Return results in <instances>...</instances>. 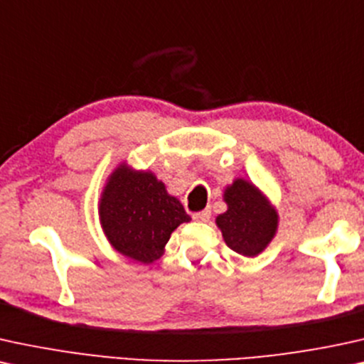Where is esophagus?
Segmentation results:
<instances>
[{"instance_id": "1", "label": "esophagus", "mask_w": 364, "mask_h": 364, "mask_svg": "<svg viewBox=\"0 0 364 364\" xmlns=\"http://www.w3.org/2000/svg\"><path fill=\"white\" fill-rule=\"evenodd\" d=\"M210 218H211V211L210 210L198 211V213L193 215V220H196V222H208Z\"/></svg>"}]
</instances>
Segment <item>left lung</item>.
<instances>
[{
  "mask_svg": "<svg viewBox=\"0 0 364 364\" xmlns=\"http://www.w3.org/2000/svg\"><path fill=\"white\" fill-rule=\"evenodd\" d=\"M225 201L228 210L216 216L225 243L240 255H259L277 232V211L245 179H235L225 190Z\"/></svg>",
  "mask_w": 364,
  "mask_h": 364,
  "instance_id": "left-lung-1",
  "label": "left lung"
}]
</instances>
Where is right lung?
Masks as SVG:
<instances>
[{
  "mask_svg": "<svg viewBox=\"0 0 364 364\" xmlns=\"http://www.w3.org/2000/svg\"><path fill=\"white\" fill-rule=\"evenodd\" d=\"M99 215L112 247L141 264L158 260L174 230L191 220L153 173L134 171L126 164L110 174Z\"/></svg>",
  "mask_w": 364,
  "mask_h": 364,
  "instance_id": "add662e5",
  "label": "right lung"
}]
</instances>
